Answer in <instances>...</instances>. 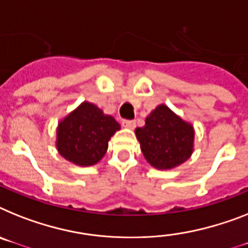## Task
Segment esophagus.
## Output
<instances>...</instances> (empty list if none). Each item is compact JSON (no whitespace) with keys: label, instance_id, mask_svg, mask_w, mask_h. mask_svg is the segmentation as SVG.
Listing matches in <instances>:
<instances>
[{"label":"esophagus","instance_id":"obj_1","mask_svg":"<svg viewBox=\"0 0 248 248\" xmlns=\"http://www.w3.org/2000/svg\"><path fill=\"white\" fill-rule=\"evenodd\" d=\"M122 126L124 127H127V128H135L136 126V121H132V120H122Z\"/></svg>","mask_w":248,"mask_h":248}]
</instances>
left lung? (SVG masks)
Segmentation results:
<instances>
[{
	"mask_svg": "<svg viewBox=\"0 0 248 248\" xmlns=\"http://www.w3.org/2000/svg\"><path fill=\"white\" fill-rule=\"evenodd\" d=\"M145 159L156 169H171L190 157L194 131L166 106L161 105L136 128Z\"/></svg>",
	"mask_w": 248,
	"mask_h": 248,
	"instance_id": "8db88e82",
	"label": "left lung"
}]
</instances>
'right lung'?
Masks as SVG:
<instances>
[{"label":"right lung","mask_w":248,"mask_h":248,"mask_svg":"<svg viewBox=\"0 0 248 248\" xmlns=\"http://www.w3.org/2000/svg\"><path fill=\"white\" fill-rule=\"evenodd\" d=\"M117 130L120 124L112 116H106L97 106L83 102L59 124L58 150L70 163L93 165L103 157L108 141Z\"/></svg>","instance_id":"obj_1"}]
</instances>
